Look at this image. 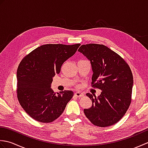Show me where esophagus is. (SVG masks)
Wrapping results in <instances>:
<instances>
[{
    "label": "esophagus",
    "instance_id": "34e87169",
    "mask_svg": "<svg viewBox=\"0 0 148 148\" xmlns=\"http://www.w3.org/2000/svg\"><path fill=\"white\" fill-rule=\"evenodd\" d=\"M74 95L77 97H79L80 98V97H83L84 96V94L80 92H77L74 93Z\"/></svg>",
    "mask_w": 148,
    "mask_h": 148
}]
</instances>
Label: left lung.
<instances>
[{
  "instance_id": "8db88e82",
  "label": "left lung",
  "mask_w": 148,
  "mask_h": 148,
  "mask_svg": "<svg viewBox=\"0 0 148 148\" xmlns=\"http://www.w3.org/2000/svg\"><path fill=\"white\" fill-rule=\"evenodd\" d=\"M78 51L90 61L92 87L102 90L98 98L86 94L92 106L84 109V114L95 126H111L120 120L130 105L134 83L131 69L121 56L103 45H84Z\"/></svg>"
}]
</instances>
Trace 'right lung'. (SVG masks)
I'll use <instances>...</instances> for the list:
<instances>
[{"label":"right lung","mask_w":148,"mask_h":148,"mask_svg":"<svg viewBox=\"0 0 148 148\" xmlns=\"http://www.w3.org/2000/svg\"><path fill=\"white\" fill-rule=\"evenodd\" d=\"M81 44H48L25 56L17 70V97L25 111L39 122L50 123L64 112L74 95L71 90L56 94L51 88L53 77L76 52Z\"/></svg>","instance_id":"right-lung-1"}]
</instances>
